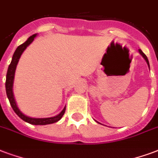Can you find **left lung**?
<instances>
[{"mask_svg":"<svg viewBox=\"0 0 158 158\" xmlns=\"http://www.w3.org/2000/svg\"><path fill=\"white\" fill-rule=\"evenodd\" d=\"M138 52H139L140 54H141V55L142 56V57L145 59V61H147V63H148V67H149V69H150V65H149V61H148V57H147V56H146L145 54H144V53L142 52V51L141 49L138 50Z\"/></svg>","mask_w":158,"mask_h":158,"instance_id":"left-lung-1","label":"left lung"}]
</instances>
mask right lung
<instances>
[{"mask_svg":"<svg viewBox=\"0 0 158 158\" xmlns=\"http://www.w3.org/2000/svg\"><path fill=\"white\" fill-rule=\"evenodd\" d=\"M36 36V34H34V35H31L29 38L27 39V41H25L24 43L20 45L16 50L14 52L12 56V60H11V62L9 65V67H8V70H7L6 73V95L8 99H9V102H10V104L12 109L14 110V111L16 112V115L18 116L20 118L27 122V123H30V124H32V125H47V124H52V123H55L56 122H58L59 120L61 119L62 116L65 113V111H66V106L64 107L63 110L56 117H47V118H33V117H29L24 115L21 111L20 109L17 107V105H16V101H15V98H14V95H13V81H14V77H15V72H16V66H17V63H18L19 59L21 57V54L23 53L25 50L27 49V47L29 46L30 44L33 41H34V38Z\"/></svg>","mask_w":158,"mask_h":158,"instance_id":"add662e5","label":"right lung"}]
</instances>
